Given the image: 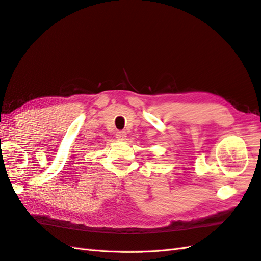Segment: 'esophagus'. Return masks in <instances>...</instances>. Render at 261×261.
<instances>
[{
	"label": "esophagus",
	"instance_id": "obj_1",
	"mask_svg": "<svg viewBox=\"0 0 261 261\" xmlns=\"http://www.w3.org/2000/svg\"><path fill=\"white\" fill-rule=\"evenodd\" d=\"M116 137H117V139H119V140H124V139L126 138V133L124 131H118L116 133Z\"/></svg>",
	"mask_w": 261,
	"mask_h": 261
}]
</instances>
